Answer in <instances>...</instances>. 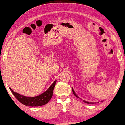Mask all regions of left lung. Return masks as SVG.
<instances>
[{
	"instance_id": "8db88e82",
	"label": "left lung",
	"mask_w": 125,
	"mask_h": 125,
	"mask_svg": "<svg viewBox=\"0 0 125 125\" xmlns=\"http://www.w3.org/2000/svg\"><path fill=\"white\" fill-rule=\"evenodd\" d=\"M72 92H73V94L74 95V96H76L77 98H79V97H78V96H77V95L76 94V93H75V92L74 91V90H73V88H72ZM83 102H85V103H88V104H90V103H91V102H87V101H85V100H83Z\"/></svg>"
}]
</instances>
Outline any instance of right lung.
I'll return each instance as SVG.
<instances>
[{
    "instance_id": "add662e5",
    "label": "right lung",
    "mask_w": 125,
    "mask_h": 125,
    "mask_svg": "<svg viewBox=\"0 0 125 125\" xmlns=\"http://www.w3.org/2000/svg\"><path fill=\"white\" fill-rule=\"evenodd\" d=\"M56 81L57 80H55L53 83V84L46 91L41 95H39L38 96L34 97H27L23 96V95H20L17 92L13 91V90L11 88H10V90L11 91V92L14 95V96L17 98V99L25 106L31 107L41 106L46 104L51 99L52 97L53 96V90H54L55 85H56Z\"/></svg>"
}]
</instances>
